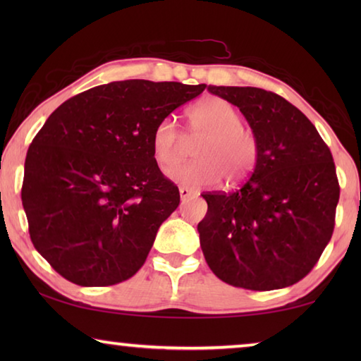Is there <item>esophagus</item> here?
Segmentation results:
<instances>
[{
  "label": "esophagus",
  "instance_id": "obj_1",
  "mask_svg": "<svg viewBox=\"0 0 361 361\" xmlns=\"http://www.w3.org/2000/svg\"><path fill=\"white\" fill-rule=\"evenodd\" d=\"M191 195H194L192 189H189L186 186H180V197H181V200H186V199L191 197Z\"/></svg>",
  "mask_w": 361,
  "mask_h": 361
}]
</instances>
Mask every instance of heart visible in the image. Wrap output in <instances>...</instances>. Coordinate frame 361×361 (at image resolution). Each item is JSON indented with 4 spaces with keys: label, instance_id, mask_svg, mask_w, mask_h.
<instances>
[{
    "label": "heart",
    "instance_id": "heart-1",
    "mask_svg": "<svg viewBox=\"0 0 361 361\" xmlns=\"http://www.w3.org/2000/svg\"><path fill=\"white\" fill-rule=\"evenodd\" d=\"M242 116L232 103L219 97H205L186 111V140L195 142L194 162L180 167L185 156V138L172 118L156 124L151 135L152 157L161 170L171 169L170 178L191 188L212 186L224 178L237 183L252 173L258 161V140L242 124Z\"/></svg>",
    "mask_w": 361,
    "mask_h": 361
}]
</instances>
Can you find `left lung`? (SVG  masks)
Masks as SVG:
<instances>
[{"label":"left lung","mask_w":361,"mask_h":361,"mask_svg":"<svg viewBox=\"0 0 361 361\" xmlns=\"http://www.w3.org/2000/svg\"><path fill=\"white\" fill-rule=\"evenodd\" d=\"M240 109L258 140L252 176L231 192H207L197 224L213 274L245 290L295 285L312 271L334 229L339 181L315 126L283 97L258 87L209 85Z\"/></svg>","instance_id":"left-lung-1"}]
</instances>
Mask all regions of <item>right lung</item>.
Instances as JSON below:
<instances>
[{
    "mask_svg": "<svg viewBox=\"0 0 361 361\" xmlns=\"http://www.w3.org/2000/svg\"><path fill=\"white\" fill-rule=\"evenodd\" d=\"M205 84L127 79L71 97L30 145L22 204L35 248L81 286L124 282L180 204L152 157L156 124Z\"/></svg>",
    "mask_w": 361,
    "mask_h": 361,
    "instance_id": "1",
    "label": "right lung"
}]
</instances>
